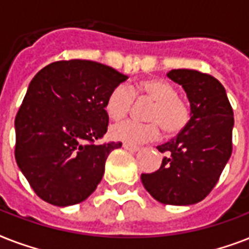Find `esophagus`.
<instances>
[{"label":"esophagus","instance_id":"1","mask_svg":"<svg viewBox=\"0 0 249 249\" xmlns=\"http://www.w3.org/2000/svg\"><path fill=\"white\" fill-rule=\"evenodd\" d=\"M123 147H124L125 150L130 151V152H137V151H140V150H141L140 146H134V144H130V143H124V144H123Z\"/></svg>","mask_w":249,"mask_h":249}]
</instances>
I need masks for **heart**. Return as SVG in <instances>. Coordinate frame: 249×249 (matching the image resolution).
Wrapping results in <instances>:
<instances>
[{"instance_id":"obj_1","label":"heart","mask_w":249,"mask_h":249,"mask_svg":"<svg viewBox=\"0 0 249 249\" xmlns=\"http://www.w3.org/2000/svg\"><path fill=\"white\" fill-rule=\"evenodd\" d=\"M134 97L148 98L154 106L148 112V123L125 120L112 125L109 134L113 140L125 143L140 144L156 140L160 126L168 137L177 136L187 126L191 111L185 101L177 97V91L168 81L150 79L129 88L119 85L113 88L106 101V111L113 120H120L129 113Z\"/></svg>"}]
</instances>
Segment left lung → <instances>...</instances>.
<instances>
[{"label":"left lung","instance_id":"obj_1","mask_svg":"<svg viewBox=\"0 0 249 249\" xmlns=\"http://www.w3.org/2000/svg\"><path fill=\"white\" fill-rule=\"evenodd\" d=\"M166 76L186 91L191 119L176 138L156 147L165 154L161 166L141 179L163 204H195L212 191L231 156L234 113L213 76L195 70H172Z\"/></svg>","mask_w":249,"mask_h":249}]
</instances>
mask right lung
I'll use <instances>...</instances> for the list:
<instances>
[{"label": "right lung", "instance_id": "add662e5", "mask_svg": "<svg viewBox=\"0 0 249 249\" xmlns=\"http://www.w3.org/2000/svg\"><path fill=\"white\" fill-rule=\"evenodd\" d=\"M128 76L91 60L54 62L37 72L15 117V159L33 191L53 205L81 203L97 189L109 152L106 101Z\"/></svg>", "mask_w": 249, "mask_h": 249}]
</instances>
